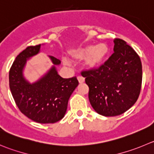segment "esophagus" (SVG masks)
<instances>
[{
	"label": "esophagus",
	"instance_id": "34e87169",
	"mask_svg": "<svg viewBox=\"0 0 154 154\" xmlns=\"http://www.w3.org/2000/svg\"><path fill=\"white\" fill-rule=\"evenodd\" d=\"M77 79H78V81L80 84L85 82V78L84 77H82V76H80V75L78 76V77H77Z\"/></svg>",
	"mask_w": 154,
	"mask_h": 154
}]
</instances>
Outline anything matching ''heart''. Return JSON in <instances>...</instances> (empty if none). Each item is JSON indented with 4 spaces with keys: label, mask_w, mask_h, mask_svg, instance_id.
<instances>
[{
    "label": "heart",
    "mask_w": 154,
    "mask_h": 154,
    "mask_svg": "<svg viewBox=\"0 0 154 154\" xmlns=\"http://www.w3.org/2000/svg\"><path fill=\"white\" fill-rule=\"evenodd\" d=\"M108 47L106 44L100 43L96 45H86L69 52V57L73 61H80L85 59V66L88 68H95L100 66L108 54ZM64 63L67 64L64 60Z\"/></svg>",
    "instance_id": "1"
}]
</instances>
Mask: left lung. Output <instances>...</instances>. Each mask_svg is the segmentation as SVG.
I'll use <instances>...</instances> for the list:
<instances>
[{
  "label": "left lung",
  "instance_id": "obj_1",
  "mask_svg": "<svg viewBox=\"0 0 154 154\" xmlns=\"http://www.w3.org/2000/svg\"><path fill=\"white\" fill-rule=\"evenodd\" d=\"M113 42L114 53L104 63L81 72L89 87L91 105L104 116H116L130 109L141 88L139 56L125 41L115 38Z\"/></svg>",
  "mask_w": 154,
  "mask_h": 154
}]
</instances>
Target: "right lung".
Listing matches in <instances>:
<instances>
[{
    "label": "right lung",
    "mask_w": 154,
    "mask_h": 154,
    "mask_svg": "<svg viewBox=\"0 0 154 154\" xmlns=\"http://www.w3.org/2000/svg\"><path fill=\"white\" fill-rule=\"evenodd\" d=\"M41 45L29 46L16 57L9 72L10 91L19 109L25 116L38 123H54L63 118L69 99L78 86L76 77L63 79L55 65L60 60L49 56L54 66L35 83L23 77V71L29 58L40 51Z\"/></svg>",
    "instance_id": "obj_1"
}]
</instances>
